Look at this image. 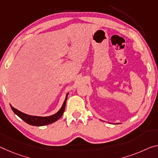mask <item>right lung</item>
Segmentation results:
<instances>
[{
  "label": "right lung",
  "mask_w": 158,
  "mask_h": 158,
  "mask_svg": "<svg viewBox=\"0 0 158 158\" xmlns=\"http://www.w3.org/2000/svg\"><path fill=\"white\" fill-rule=\"evenodd\" d=\"M69 93H67L66 94L65 99H64V101L62 104V107L60 109L57 111L56 114L51 115V116L48 117H40V116H32V115L27 114L24 113V112H22L21 111L18 110L15 108V107H12L10 105L11 109L12 111L15 112V114H17L19 117L24 120V121L26 122V123L29 124L30 125H32V126H36V127H41V126H46V125L50 124L53 123V122H56L57 120H58L62 115L63 114L64 109H65V105H66V101L67 99V96H68Z\"/></svg>",
  "instance_id": "add662e5"
}]
</instances>
